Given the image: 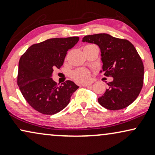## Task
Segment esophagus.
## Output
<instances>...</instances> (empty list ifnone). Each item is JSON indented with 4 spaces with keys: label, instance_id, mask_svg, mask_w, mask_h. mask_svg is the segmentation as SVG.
<instances>
[{
    "label": "esophagus",
    "instance_id": "esophagus-1",
    "mask_svg": "<svg viewBox=\"0 0 155 155\" xmlns=\"http://www.w3.org/2000/svg\"><path fill=\"white\" fill-rule=\"evenodd\" d=\"M90 85H91V84L90 83H83L82 84H81V86L82 87H90Z\"/></svg>",
    "mask_w": 155,
    "mask_h": 155
}]
</instances>
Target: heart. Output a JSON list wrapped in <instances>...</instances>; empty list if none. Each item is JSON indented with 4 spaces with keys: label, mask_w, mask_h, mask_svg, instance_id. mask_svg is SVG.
<instances>
[{
    "label": "heart",
    "mask_w": 155,
    "mask_h": 155,
    "mask_svg": "<svg viewBox=\"0 0 155 155\" xmlns=\"http://www.w3.org/2000/svg\"><path fill=\"white\" fill-rule=\"evenodd\" d=\"M93 44H89L86 47L92 46ZM71 78L74 80H75L77 82H85L88 81L90 78V72L86 68H78L74 71L71 74Z\"/></svg>",
    "instance_id": "1"
}]
</instances>
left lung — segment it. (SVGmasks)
<instances>
[{
    "label": "left lung",
    "mask_w": 155,
    "mask_h": 155,
    "mask_svg": "<svg viewBox=\"0 0 155 155\" xmlns=\"http://www.w3.org/2000/svg\"><path fill=\"white\" fill-rule=\"evenodd\" d=\"M82 41L100 47L104 75L114 78L97 100L99 104L113 111L127 107L139 95L143 83L144 68L136 48L126 39L106 33L86 35Z\"/></svg>",
    "instance_id": "obj_1"
}]
</instances>
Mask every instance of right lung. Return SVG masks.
Wrapping results in <instances>:
<instances>
[{
    "label": "right lung",
    "mask_w": 155,
    "mask_h": 155,
    "mask_svg": "<svg viewBox=\"0 0 155 155\" xmlns=\"http://www.w3.org/2000/svg\"><path fill=\"white\" fill-rule=\"evenodd\" d=\"M79 40L77 36L47 39L33 44L21 56L17 84L27 102L37 111L47 115L58 113L79 88L70 80L58 86L51 78L54 69L63 65L68 50Z\"/></svg>",
    "instance_id": "1"
}]
</instances>
